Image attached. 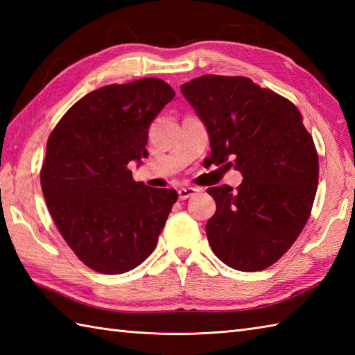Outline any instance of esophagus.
<instances>
[{"instance_id": "esophagus-1", "label": "esophagus", "mask_w": 355, "mask_h": 355, "mask_svg": "<svg viewBox=\"0 0 355 355\" xmlns=\"http://www.w3.org/2000/svg\"><path fill=\"white\" fill-rule=\"evenodd\" d=\"M198 193V189L197 187H180L178 189V198L180 200H187V198H191V197H193V195H197Z\"/></svg>"}]
</instances>
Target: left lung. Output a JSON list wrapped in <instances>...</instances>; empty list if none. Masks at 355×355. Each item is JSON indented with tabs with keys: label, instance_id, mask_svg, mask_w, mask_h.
Here are the masks:
<instances>
[{
	"label": "left lung",
	"instance_id": "8db88e82",
	"mask_svg": "<svg viewBox=\"0 0 355 355\" xmlns=\"http://www.w3.org/2000/svg\"><path fill=\"white\" fill-rule=\"evenodd\" d=\"M182 93L205 123L210 160L243 173L236 191L209 187L216 212L209 244L229 267L259 271L288 250L310 218L319 157L302 116L285 97L244 76L195 78Z\"/></svg>",
	"mask_w": 355,
	"mask_h": 355
}]
</instances>
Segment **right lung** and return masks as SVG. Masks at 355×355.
<instances>
[{
    "label": "right lung",
    "instance_id": "add662e5",
    "mask_svg": "<svg viewBox=\"0 0 355 355\" xmlns=\"http://www.w3.org/2000/svg\"><path fill=\"white\" fill-rule=\"evenodd\" d=\"M175 92L157 78L82 97L51 131L41 169L50 215L78 258L103 275L126 273L154 252L178 195L134 182L148 130Z\"/></svg>",
    "mask_w": 355,
    "mask_h": 355
}]
</instances>
